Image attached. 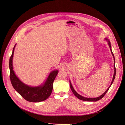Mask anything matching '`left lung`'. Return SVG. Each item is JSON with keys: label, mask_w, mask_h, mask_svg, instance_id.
<instances>
[{"label": "left lung", "mask_w": 125, "mask_h": 125, "mask_svg": "<svg viewBox=\"0 0 125 125\" xmlns=\"http://www.w3.org/2000/svg\"><path fill=\"white\" fill-rule=\"evenodd\" d=\"M105 39L108 40L107 38H105ZM107 41H108V42L109 46V47H110V50H111V51L112 54V55H113V57H114V69H115V70H114V76H113V80H112V82H111V85H110V87H111V86L112 85V83H113V82H114V79H115V76H116V67H115V57H114V54L113 53V52L112 51L111 42H110V41L109 40H108ZM70 88H71V90H72V92L73 93V94H74V95H75L77 98H78V99H80V100H83V101H89V102H90V101H91V102H92V101L96 102V101H98V100H101L102 98H103L104 97V96L106 95V94L107 93V92H108V91L109 90V88H110V87H109V88H108V89L106 91H105L103 94H102V95H101L100 97H97V98H88L84 97H83V96L80 95L79 94H78L75 91V90L74 89V88H73V86H72V84H71V83L70 82Z\"/></svg>", "instance_id": "8db88e82"}]
</instances>
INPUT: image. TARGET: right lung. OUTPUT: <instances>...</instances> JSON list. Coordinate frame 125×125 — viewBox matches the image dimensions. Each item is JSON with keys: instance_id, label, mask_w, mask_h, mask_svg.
<instances>
[{"instance_id": "1", "label": "right lung", "mask_w": 125, "mask_h": 125, "mask_svg": "<svg viewBox=\"0 0 125 125\" xmlns=\"http://www.w3.org/2000/svg\"><path fill=\"white\" fill-rule=\"evenodd\" d=\"M9 59L10 79L12 86L25 100L31 102H39L46 100L51 95L53 89V83L58 74V70L52 71L49 74L46 82L42 86L31 87L22 83L15 75L13 70L12 58L14 51Z\"/></svg>"}]
</instances>
